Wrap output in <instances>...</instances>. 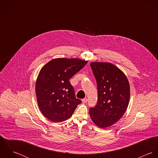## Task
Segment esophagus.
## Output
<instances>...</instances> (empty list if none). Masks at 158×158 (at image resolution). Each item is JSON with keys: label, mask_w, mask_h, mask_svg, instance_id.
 Returning <instances> with one entry per match:
<instances>
[{"label": "esophagus", "mask_w": 158, "mask_h": 158, "mask_svg": "<svg viewBox=\"0 0 158 158\" xmlns=\"http://www.w3.org/2000/svg\"><path fill=\"white\" fill-rule=\"evenodd\" d=\"M87 102H88V99H87V98H85L82 99V102H83V103H86Z\"/></svg>", "instance_id": "obj_1"}]
</instances>
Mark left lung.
I'll return each mask as SVG.
<instances>
[{"label": "left lung", "instance_id": "obj_1", "mask_svg": "<svg viewBox=\"0 0 158 158\" xmlns=\"http://www.w3.org/2000/svg\"><path fill=\"white\" fill-rule=\"evenodd\" d=\"M95 78L98 101L90 108V118L98 127H109L118 121L128 106L130 89L124 73L109 63L94 62L90 64Z\"/></svg>", "mask_w": 158, "mask_h": 158}]
</instances>
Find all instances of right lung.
<instances>
[{"instance_id":"add662e5","label":"right lung","mask_w":158,"mask_h":158,"mask_svg":"<svg viewBox=\"0 0 158 158\" xmlns=\"http://www.w3.org/2000/svg\"><path fill=\"white\" fill-rule=\"evenodd\" d=\"M87 63L76 58H56L41 69L35 90L38 106L47 118L53 122H63L81 103L76 98L69 79Z\"/></svg>"}]
</instances>
